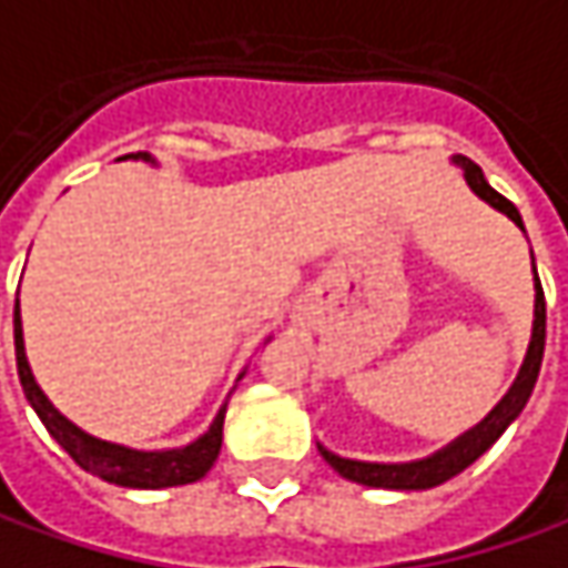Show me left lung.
Instances as JSON below:
<instances>
[{
  "label": "left lung",
  "instance_id": "obj_1",
  "mask_svg": "<svg viewBox=\"0 0 568 568\" xmlns=\"http://www.w3.org/2000/svg\"><path fill=\"white\" fill-rule=\"evenodd\" d=\"M455 161L464 168V178H467V184H470V190L477 196H483L489 206H496L499 212H506L518 229H525L518 210L508 203L503 193H496L493 186L486 184L483 171L474 161L467 159V155H457ZM534 288H537V298H534V333H530L525 365H521L518 378L511 384V390L499 400V407L483 419L480 426H474L467 435H460L445 452L426 457V460H413V464H365V460H349V457L333 455L324 445H317V452L324 455V460L331 464L339 477L362 483V486H378V489H429V486H438V483L457 477L464 467H470L508 429V423L525 409L530 390H534V382H537L540 358H544V339H547V302H544V285L537 280V270H534Z\"/></svg>",
  "mask_w": 568,
  "mask_h": 568
}]
</instances>
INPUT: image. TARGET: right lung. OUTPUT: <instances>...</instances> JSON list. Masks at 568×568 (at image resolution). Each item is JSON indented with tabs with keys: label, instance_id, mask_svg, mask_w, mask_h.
I'll return each instance as SVG.
<instances>
[{
	"label": "right lung",
	"instance_id": "obj_1",
	"mask_svg": "<svg viewBox=\"0 0 568 568\" xmlns=\"http://www.w3.org/2000/svg\"><path fill=\"white\" fill-rule=\"evenodd\" d=\"M14 362H18V378H21V387H24V397L40 416V423L60 442L65 455L72 457L82 470L101 477V480L130 486V489L184 486V483H196L200 477H206L210 467L215 464V457H219L225 407L219 409V416L212 419L206 435H200L193 445L174 448V452H133V448H123V445L101 442V438L88 435L79 426H72L60 409L43 397V390L31 375V365H28V356H24V339H21L18 305H14Z\"/></svg>",
	"mask_w": 568,
	"mask_h": 568
}]
</instances>
